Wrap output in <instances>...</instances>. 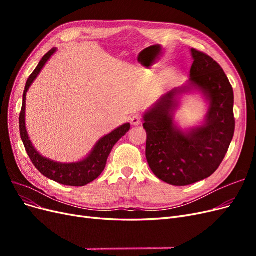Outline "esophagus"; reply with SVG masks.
<instances>
[{"label":"esophagus","mask_w":256,"mask_h":256,"mask_svg":"<svg viewBox=\"0 0 256 256\" xmlns=\"http://www.w3.org/2000/svg\"><path fill=\"white\" fill-rule=\"evenodd\" d=\"M141 120H142V118H141L140 114H134L132 116H131V118H130L131 124H132V125H134V126L140 125Z\"/></svg>","instance_id":"obj_1"}]
</instances>
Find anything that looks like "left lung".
I'll use <instances>...</instances> for the list:
<instances>
[{"label": "left lung", "mask_w": 256, "mask_h": 256, "mask_svg": "<svg viewBox=\"0 0 256 256\" xmlns=\"http://www.w3.org/2000/svg\"><path fill=\"white\" fill-rule=\"evenodd\" d=\"M189 84L203 92L209 109L202 126L184 132L176 128V97L189 86L174 88L144 114L146 159L159 180L188 186L212 175L228 152L235 131L233 88L221 66L206 53L191 49Z\"/></svg>", "instance_id": "obj_1"}]
</instances>
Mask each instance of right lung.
<instances>
[{
  "mask_svg": "<svg viewBox=\"0 0 256 256\" xmlns=\"http://www.w3.org/2000/svg\"><path fill=\"white\" fill-rule=\"evenodd\" d=\"M56 51V48L51 49L40 62L35 70L28 76L24 92H23V102L22 108L19 116V128L21 140L24 144L26 150L28 154L30 161L33 162L35 168L40 171L44 176L50 178V180L56 182L60 184L74 186V187H82L95 180L96 178L102 173L106 168L108 157L113 148V146L118 142L122 136H125L129 129L130 124H124L120 127L113 130L111 134L104 136L97 142L94 148L90 152L88 156L79 161L72 162V164H60V162L52 161L48 158L42 157L40 154L34 148V146L30 143V138L26 132V92L30 85L40 74L42 67L49 60L52 54Z\"/></svg>",
  "mask_w": 256,
  "mask_h": 256,
  "instance_id": "1",
  "label": "right lung"
}]
</instances>
